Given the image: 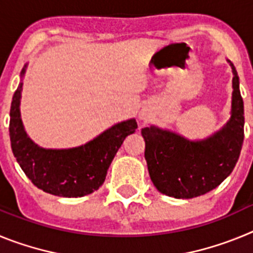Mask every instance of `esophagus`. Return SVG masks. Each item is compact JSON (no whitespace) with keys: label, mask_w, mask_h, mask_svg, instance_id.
I'll return each mask as SVG.
<instances>
[{"label":"esophagus","mask_w":253,"mask_h":253,"mask_svg":"<svg viewBox=\"0 0 253 253\" xmlns=\"http://www.w3.org/2000/svg\"><path fill=\"white\" fill-rule=\"evenodd\" d=\"M140 118H143V115H140Z\"/></svg>","instance_id":"obj_1"}]
</instances>
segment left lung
Returning <instances> with one entry per match:
<instances>
[{
  "label": "left lung",
  "mask_w": 253,
  "mask_h": 253,
  "mask_svg": "<svg viewBox=\"0 0 253 253\" xmlns=\"http://www.w3.org/2000/svg\"><path fill=\"white\" fill-rule=\"evenodd\" d=\"M232 116L224 128L209 139L190 142L156 126L142 129L144 157L158 191L176 199L204 195L231 175L240 158L245 138V109L240 78L233 63Z\"/></svg>",
  "instance_id": "8db88e82"
}]
</instances>
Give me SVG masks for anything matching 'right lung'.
I'll return each instance as SVG.
<instances>
[{
    "label": "right lung",
    "mask_w": 253,
    "mask_h": 253,
    "mask_svg": "<svg viewBox=\"0 0 253 253\" xmlns=\"http://www.w3.org/2000/svg\"><path fill=\"white\" fill-rule=\"evenodd\" d=\"M21 88L20 84L11 102L10 140L13 156L25 175L38 189L55 196L80 198L99 189L118 149L138 128L137 122L119 123L77 148H40L26 135L20 119Z\"/></svg>",
    "instance_id": "obj_1"
}]
</instances>
